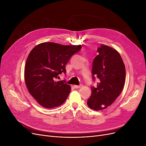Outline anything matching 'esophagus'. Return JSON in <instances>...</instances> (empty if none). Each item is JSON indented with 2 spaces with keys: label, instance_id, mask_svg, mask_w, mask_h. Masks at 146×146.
I'll return each instance as SVG.
<instances>
[{
  "label": "esophagus",
  "instance_id": "34e87169",
  "mask_svg": "<svg viewBox=\"0 0 146 146\" xmlns=\"http://www.w3.org/2000/svg\"><path fill=\"white\" fill-rule=\"evenodd\" d=\"M83 85H74V88H80L81 87H82Z\"/></svg>",
  "mask_w": 146,
  "mask_h": 146
}]
</instances>
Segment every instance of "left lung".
I'll list each match as a JSON object with an SVG mask.
<instances>
[{"label":"left lung","mask_w":146,"mask_h":146,"mask_svg":"<svg viewBox=\"0 0 146 146\" xmlns=\"http://www.w3.org/2000/svg\"><path fill=\"white\" fill-rule=\"evenodd\" d=\"M99 54L92 62L93 81L98 78L96 87L91 86V95L87 105L94 110H104L111 105L121 93L125 80V67L119 52L102 44Z\"/></svg>","instance_id":"obj_1"}]
</instances>
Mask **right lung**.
<instances>
[{
    "label": "right lung",
    "instance_id": "right-lung-1",
    "mask_svg": "<svg viewBox=\"0 0 146 146\" xmlns=\"http://www.w3.org/2000/svg\"><path fill=\"white\" fill-rule=\"evenodd\" d=\"M82 47L43 42L30 52L25 66V82L30 94L42 107H58L68 98L70 86L65 80H55L59 74L66 73V64Z\"/></svg>",
    "mask_w": 146,
    "mask_h": 146
}]
</instances>
